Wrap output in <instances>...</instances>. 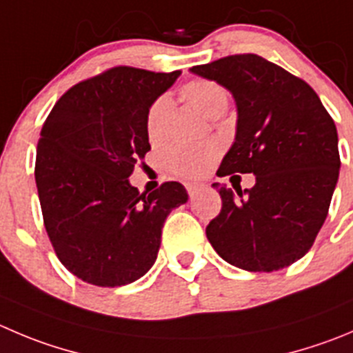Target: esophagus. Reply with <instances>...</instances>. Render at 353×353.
Instances as JSON below:
<instances>
[{
	"mask_svg": "<svg viewBox=\"0 0 353 353\" xmlns=\"http://www.w3.org/2000/svg\"><path fill=\"white\" fill-rule=\"evenodd\" d=\"M185 187H187V192H189V196L194 197L201 189H203L204 185H201V183H187Z\"/></svg>",
	"mask_w": 353,
	"mask_h": 353,
	"instance_id": "esophagus-1",
	"label": "esophagus"
}]
</instances>
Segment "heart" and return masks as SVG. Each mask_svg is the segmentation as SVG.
Here are the masks:
<instances>
[{"instance_id":"1","label":"heart","mask_w":353,"mask_h":353,"mask_svg":"<svg viewBox=\"0 0 353 353\" xmlns=\"http://www.w3.org/2000/svg\"><path fill=\"white\" fill-rule=\"evenodd\" d=\"M183 99L196 107L206 117H218L229 105V92L216 81L211 79H192L185 83L180 90ZM171 102L168 97H159L149 107L145 119L147 139L150 143H161L166 137V123L170 116ZM218 154V145L204 143V145H174L164 152L163 163L168 171L182 179H197L206 173L208 168Z\"/></svg>"}]
</instances>
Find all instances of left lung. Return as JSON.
Returning <instances> with one entry per match:
<instances>
[{
	"label": "left lung",
	"mask_w": 353,
	"mask_h": 353,
	"mask_svg": "<svg viewBox=\"0 0 353 353\" xmlns=\"http://www.w3.org/2000/svg\"><path fill=\"white\" fill-rule=\"evenodd\" d=\"M190 72L216 81L237 105L236 142L218 176L253 173L243 192L213 183L221 210L206 227L225 261L250 272L290 267L314 244L340 174L333 117L303 79L254 53L223 57Z\"/></svg>",
	"instance_id": "obj_1"
}]
</instances>
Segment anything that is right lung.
<instances>
[{"label": "right lung", "instance_id": "right-lung-1", "mask_svg": "<svg viewBox=\"0 0 353 353\" xmlns=\"http://www.w3.org/2000/svg\"><path fill=\"white\" fill-rule=\"evenodd\" d=\"M180 70L117 65L67 90L53 105L36 152L43 221L63 267L85 283L117 288L149 272L182 183L140 194L130 183L150 150L149 107Z\"/></svg>", "mask_w": 353, "mask_h": 353}]
</instances>
